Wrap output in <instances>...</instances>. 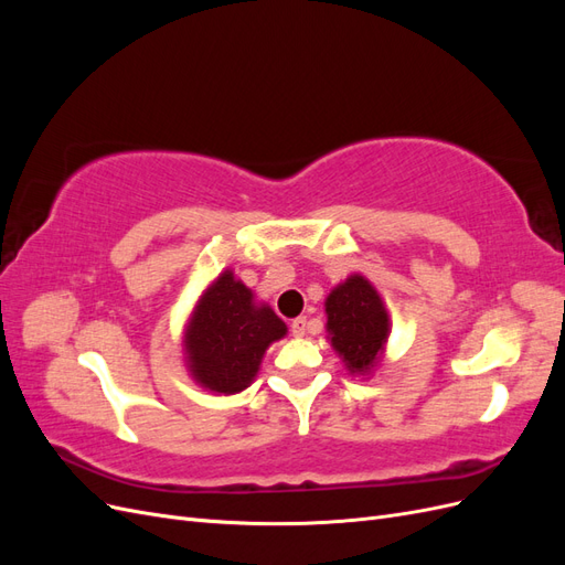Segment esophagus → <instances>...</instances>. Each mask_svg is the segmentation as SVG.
Segmentation results:
<instances>
[{"mask_svg":"<svg viewBox=\"0 0 565 565\" xmlns=\"http://www.w3.org/2000/svg\"><path fill=\"white\" fill-rule=\"evenodd\" d=\"M289 332H292L295 337H303L306 334V318H295L292 322H289Z\"/></svg>","mask_w":565,"mask_h":565,"instance_id":"obj_1","label":"esophagus"}]
</instances>
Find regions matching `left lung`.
Returning <instances> with one entry per match:
<instances>
[{
	"mask_svg": "<svg viewBox=\"0 0 565 565\" xmlns=\"http://www.w3.org/2000/svg\"><path fill=\"white\" fill-rule=\"evenodd\" d=\"M324 313L332 347L347 367L361 374L372 370L388 337V316L377 289L363 276H351L332 289Z\"/></svg>",
	"mask_w": 565,
	"mask_h": 565,
	"instance_id": "1",
	"label": "left lung"
}]
</instances>
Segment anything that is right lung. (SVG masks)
<instances>
[{
	"label": "right lung",
	"mask_w": 565,
	"mask_h": 565,
	"mask_svg": "<svg viewBox=\"0 0 565 565\" xmlns=\"http://www.w3.org/2000/svg\"><path fill=\"white\" fill-rule=\"evenodd\" d=\"M252 289L233 273H221L204 292L185 332L188 365L210 391H243L259 370L273 341L285 337V322L268 306H254Z\"/></svg>",
	"instance_id": "1"
}]
</instances>
